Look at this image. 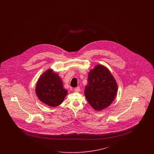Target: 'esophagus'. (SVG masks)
Instances as JSON below:
<instances>
[{
  "label": "esophagus",
  "mask_w": 154,
  "mask_h": 154,
  "mask_svg": "<svg viewBox=\"0 0 154 154\" xmlns=\"http://www.w3.org/2000/svg\"><path fill=\"white\" fill-rule=\"evenodd\" d=\"M74 91L75 92H79L80 91V88L79 87H77L74 89Z\"/></svg>",
  "instance_id": "1"
}]
</instances>
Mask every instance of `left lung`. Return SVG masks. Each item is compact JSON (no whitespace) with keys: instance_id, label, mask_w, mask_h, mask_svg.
Returning a JSON list of instances; mask_svg holds the SVG:
<instances>
[{"instance_id":"obj_1","label":"left lung","mask_w":154,"mask_h":154,"mask_svg":"<svg viewBox=\"0 0 154 154\" xmlns=\"http://www.w3.org/2000/svg\"><path fill=\"white\" fill-rule=\"evenodd\" d=\"M117 84L109 70L103 65H96L88 74L85 95L96 111L108 107L116 96Z\"/></svg>"}]
</instances>
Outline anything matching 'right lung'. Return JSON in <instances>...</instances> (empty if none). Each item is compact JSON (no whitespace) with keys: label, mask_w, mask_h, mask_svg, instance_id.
<instances>
[{"label":"right lung","mask_w":154,"mask_h":154,"mask_svg":"<svg viewBox=\"0 0 154 154\" xmlns=\"http://www.w3.org/2000/svg\"><path fill=\"white\" fill-rule=\"evenodd\" d=\"M35 93L42 102L54 107L63 102L68 91L64 88L60 77L52 69H49L38 80Z\"/></svg>","instance_id":"obj_1"}]
</instances>
